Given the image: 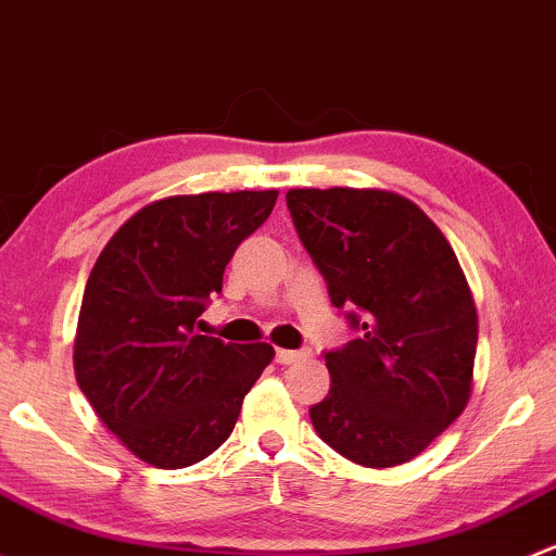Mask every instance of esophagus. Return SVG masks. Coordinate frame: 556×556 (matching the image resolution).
<instances>
[{
    "label": "esophagus",
    "mask_w": 556,
    "mask_h": 556,
    "mask_svg": "<svg viewBox=\"0 0 556 556\" xmlns=\"http://www.w3.org/2000/svg\"><path fill=\"white\" fill-rule=\"evenodd\" d=\"M301 356H303V352H293V349H277L274 359H277L279 365H290V362H298Z\"/></svg>",
    "instance_id": "1"
}]
</instances>
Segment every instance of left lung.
Returning <instances> with one entry per match:
<instances>
[{
    "label": "left lung",
    "instance_id": "8db88e82",
    "mask_svg": "<svg viewBox=\"0 0 556 556\" xmlns=\"http://www.w3.org/2000/svg\"><path fill=\"white\" fill-rule=\"evenodd\" d=\"M288 210L336 308L359 338L325 352L332 386L308 410L336 453L389 469L464 413L477 308L445 233L378 189H290Z\"/></svg>",
    "mask_w": 556,
    "mask_h": 556
}]
</instances>
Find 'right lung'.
I'll use <instances>...</instances> for the list:
<instances>
[{"mask_svg":"<svg viewBox=\"0 0 556 556\" xmlns=\"http://www.w3.org/2000/svg\"><path fill=\"white\" fill-rule=\"evenodd\" d=\"M274 202V189L151 202L92 266L74 341L77 383L106 429L156 469H184L224 445L271 362L268 343H224L194 325Z\"/></svg>","mask_w":556,"mask_h":556,"instance_id":"obj_1","label":"right lung"}]
</instances>
